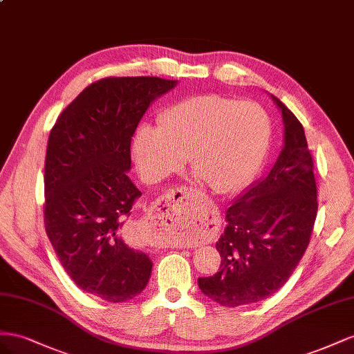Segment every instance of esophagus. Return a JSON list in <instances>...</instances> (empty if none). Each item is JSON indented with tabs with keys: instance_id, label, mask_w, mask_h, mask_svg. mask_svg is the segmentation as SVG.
<instances>
[{
	"instance_id": "34e87169",
	"label": "esophagus",
	"mask_w": 354,
	"mask_h": 354,
	"mask_svg": "<svg viewBox=\"0 0 354 354\" xmlns=\"http://www.w3.org/2000/svg\"><path fill=\"white\" fill-rule=\"evenodd\" d=\"M198 203L193 191L188 188L170 189L156 201L148 216L147 231L151 234H166L187 224H193L198 218Z\"/></svg>"
}]
</instances>
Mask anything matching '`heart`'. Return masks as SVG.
Wrapping results in <instances>:
<instances>
[{"instance_id": "obj_1", "label": "heart", "mask_w": 354, "mask_h": 354, "mask_svg": "<svg viewBox=\"0 0 354 354\" xmlns=\"http://www.w3.org/2000/svg\"><path fill=\"white\" fill-rule=\"evenodd\" d=\"M270 139V120L254 102L219 95L180 100L142 124L133 138L139 174L156 183L189 158L191 170L216 194H233L255 174Z\"/></svg>"}]
</instances>
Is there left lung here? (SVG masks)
<instances>
[{
  "instance_id": "8db88e82",
  "label": "left lung",
  "mask_w": 354,
  "mask_h": 354,
  "mask_svg": "<svg viewBox=\"0 0 354 354\" xmlns=\"http://www.w3.org/2000/svg\"><path fill=\"white\" fill-rule=\"evenodd\" d=\"M283 148L268 174L243 191L225 212L216 241L219 271L198 277V288L224 307L262 301L283 286L310 243L317 215V188L304 127L280 100Z\"/></svg>"
}]
</instances>
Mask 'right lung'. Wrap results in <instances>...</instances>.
I'll use <instances>...</instances> for the list:
<instances>
[{
    "label": "right lung",
    "instance_id": "right-lung-1",
    "mask_svg": "<svg viewBox=\"0 0 354 354\" xmlns=\"http://www.w3.org/2000/svg\"><path fill=\"white\" fill-rule=\"evenodd\" d=\"M178 80L111 77L59 115L44 166V225L66 274L87 294L124 302L142 292L153 262L127 222L142 193L130 180V142L148 106Z\"/></svg>",
    "mask_w": 354,
    "mask_h": 354
}]
</instances>
